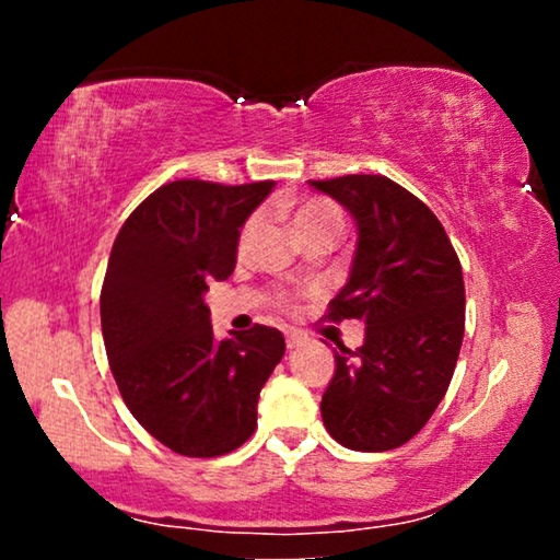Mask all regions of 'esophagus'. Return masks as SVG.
<instances>
[{
  "label": "esophagus",
  "instance_id": "34e87169",
  "mask_svg": "<svg viewBox=\"0 0 560 560\" xmlns=\"http://www.w3.org/2000/svg\"><path fill=\"white\" fill-rule=\"evenodd\" d=\"M303 336L301 334H288L285 336V343H288V349H298V347H303Z\"/></svg>",
  "mask_w": 560,
  "mask_h": 560
}]
</instances>
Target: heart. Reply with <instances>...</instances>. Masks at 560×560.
Listing matches in <instances>:
<instances>
[{
  "instance_id": "b5f03b06",
  "label": "heart",
  "mask_w": 560,
  "mask_h": 560,
  "mask_svg": "<svg viewBox=\"0 0 560 560\" xmlns=\"http://www.w3.org/2000/svg\"><path fill=\"white\" fill-rule=\"evenodd\" d=\"M293 229L301 240H308L313 234L339 236L343 229V213L339 206L328 201V198H305V201L298 203L293 211ZM252 232H255V219L247 221V226L242 229L240 249L247 247ZM278 305L280 308H293V295H278Z\"/></svg>"
}]
</instances>
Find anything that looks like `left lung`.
<instances>
[{
  "instance_id": "left-lung-1",
  "label": "left lung",
  "mask_w": 560,
  "mask_h": 560,
  "mask_svg": "<svg viewBox=\"0 0 560 560\" xmlns=\"http://www.w3.org/2000/svg\"><path fill=\"white\" fill-rule=\"evenodd\" d=\"M357 221V252L328 320H364V343L339 347L320 418L351 451L408 443L439 408L464 339V278L446 229L385 175L308 180Z\"/></svg>"
}]
</instances>
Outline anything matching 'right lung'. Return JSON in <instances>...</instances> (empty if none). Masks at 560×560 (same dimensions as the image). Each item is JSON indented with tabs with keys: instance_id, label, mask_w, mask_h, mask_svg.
Segmentation results:
<instances>
[{
	"instance_id": "1",
	"label": "right lung",
	"mask_w": 560,
	"mask_h": 560,
	"mask_svg": "<svg viewBox=\"0 0 560 560\" xmlns=\"http://www.w3.org/2000/svg\"><path fill=\"white\" fill-rule=\"evenodd\" d=\"M275 180H173L129 213L102 285V331L121 400L152 439L213 458L257 428V400L285 354L278 328L255 324L217 341L203 293L236 265L240 229Z\"/></svg>"
}]
</instances>
